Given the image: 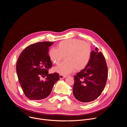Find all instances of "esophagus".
Here are the masks:
<instances>
[{"label":"esophagus","mask_w":127,"mask_h":127,"mask_svg":"<svg viewBox=\"0 0 127 127\" xmlns=\"http://www.w3.org/2000/svg\"><path fill=\"white\" fill-rule=\"evenodd\" d=\"M59 77H60V79H64V78H65L66 77V76L62 75V74H60L59 75Z\"/></svg>","instance_id":"esophagus-1"}]
</instances>
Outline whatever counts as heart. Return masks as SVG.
<instances>
[{
    "label": "heart",
    "instance_id": "b5f03b06",
    "mask_svg": "<svg viewBox=\"0 0 127 127\" xmlns=\"http://www.w3.org/2000/svg\"><path fill=\"white\" fill-rule=\"evenodd\" d=\"M56 48H51L49 55L55 64H58L65 57V61L53 68L54 72L62 75L70 73L75 70L76 71L82 70L91 59L92 49L90 45L79 39L62 41Z\"/></svg>",
    "mask_w": 127,
    "mask_h": 127
}]
</instances>
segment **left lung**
I'll return each mask as SVG.
<instances>
[{
  "label": "left lung",
  "mask_w": 127,
  "mask_h": 127,
  "mask_svg": "<svg viewBox=\"0 0 127 127\" xmlns=\"http://www.w3.org/2000/svg\"><path fill=\"white\" fill-rule=\"evenodd\" d=\"M98 49L92 51L87 66L74 76L73 94L76 99L84 102L96 99L102 93L107 79L105 59Z\"/></svg>",
  "instance_id": "left-lung-1"
}]
</instances>
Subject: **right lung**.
Returning <instances> with one entry per match:
<instances>
[{
	"mask_svg": "<svg viewBox=\"0 0 127 127\" xmlns=\"http://www.w3.org/2000/svg\"><path fill=\"white\" fill-rule=\"evenodd\" d=\"M52 42H41L32 44L21 53L16 62V70L20 85L25 95L31 100H41L51 94L59 75L48 74L52 66L49 55V47ZM46 77L44 81L41 77Z\"/></svg>",
	"mask_w": 127,
	"mask_h": 127,
	"instance_id": "add662e5",
	"label": "right lung"
}]
</instances>
